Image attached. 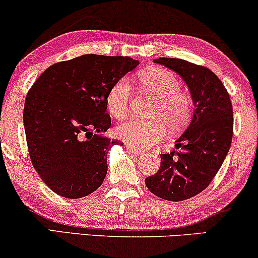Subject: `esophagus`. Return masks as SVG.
<instances>
[{
  "mask_svg": "<svg viewBox=\"0 0 258 258\" xmlns=\"http://www.w3.org/2000/svg\"><path fill=\"white\" fill-rule=\"evenodd\" d=\"M126 151H128L129 153H132V154H134V155H142V154H144V152L140 151V149H138V148L132 147V146H130V145H126Z\"/></svg>",
  "mask_w": 258,
  "mask_h": 258,
  "instance_id": "1",
  "label": "esophagus"
}]
</instances>
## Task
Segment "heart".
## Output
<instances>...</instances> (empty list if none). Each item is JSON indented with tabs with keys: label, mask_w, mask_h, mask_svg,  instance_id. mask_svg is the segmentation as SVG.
Segmentation results:
<instances>
[{
	"label": "heart",
	"mask_w": 258,
	"mask_h": 258,
	"mask_svg": "<svg viewBox=\"0 0 258 258\" xmlns=\"http://www.w3.org/2000/svg\"><path fill=\"white\" fill-rule=\"evenodd\" d=\"M142 87L158 98L152 109V119H129L117 126L116 135L135 148H148L160 141L166 134V125L173 132L187 125L192 116V100L180 91V81L167 69H144L138 75ZM132 88L125 78L111 86L106 105L114 118L124 119L129 114Z\"/></svg>",
	"instance_id": "b5f03b06"
}]
</instances>
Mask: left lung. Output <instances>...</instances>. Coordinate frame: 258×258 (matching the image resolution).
<instances>
[{
    "label": "left lung",
    "instance_id": "1",
    "mask_svg": "<svg viewBox=\"0 0 258 258\" xmlns=\"http://www.w3.org/2000/svg\"><path fill=\"white\" fill-rule=\"evenodd\" d=\"M154 62L185 81L195 105L191 123L177 140L180 151L161 154L158 172L145 180L155 196L179 202L203 191L220 170L233 136V110L228 92L211 69L168 57Z\"/></svg>",
    "mask_w": 258,
    "mask_h": 258
}]
</instances>
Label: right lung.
I'll return each instance as SVG.
<instances>
[{"mask_svg":"<svg viewBox=\"0 0 258 258\" xmlns=\"http://www.w3.org/2000/svg\"><path fill=\"white\" fill-rule=\"evenodd\" d=\"M138 66L130 57L87 53L49 67L30 88L24 106L28 153L57 195L81 199L103 184L107 152L123 146L101 135L111 125L107 93Z\"/></svg>","mask_w":258,"mask_h":258,"instance_id":"1","label":"right lung"}]
</instances>
